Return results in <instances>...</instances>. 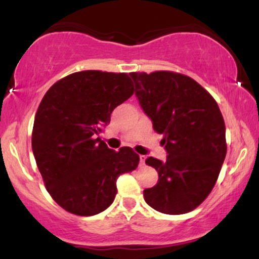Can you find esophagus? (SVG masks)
Segmentation results:
<instances>
[{
    "label": "esophagus",
    "instance_id": "1",
    "mask_svg": "<svg viewBox=\"0 0 259 259\" xmlns=\"http://www.w3.org/2000/svg\"><path fill=\"white\" fill-rule=\"evenodd\" d=\"M145 160H146V156H140V164L145 165Z\"/></svg>",
    "mask_w": 259,
    "mask_h": 259
}]
</instances>
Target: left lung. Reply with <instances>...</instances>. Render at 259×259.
Instances as JSON below:
<instances>
[{"mask_svg":"<svg viewBox=\"0 0 259 259\" xmlns=\"http://www.w3.org/2000/svg\"><path fill=\"white\" fill-rule=\"evenodd\" d=\"M136 97L163 135L165 162L148 157L158 183L144 190L148 206L164 214L191 212L214 187L227 154L225 123L212 95L190 76L157 70L130 73Z\"/></svg>","mask_w":259,"mask_h":259,"instance_id":"obj_1","label":"left lung"}]
</instances>
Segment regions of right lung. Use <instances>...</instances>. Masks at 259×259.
Wrapping results in <instances>:
<instances>
[{
	"instance_id": "add662e5",
	"label": "right lung",
	"mask_w": 259,
	"mask_h": 259,
	"mask_svg": "<svg viewBox=\"0 0 259 259\" xmlns=\"http://www.w3.org/2000/svg\"><path fill=\"white\" fill-rule=\"evenodd\" d=\"M126 73L82 70L55 82L38 105L31 147L51 197L73 214L89 217L108 208L119 175L138 168L130 147H107L97 135L111 113L134 94Z\"/></svg>"
}]
</instances>
